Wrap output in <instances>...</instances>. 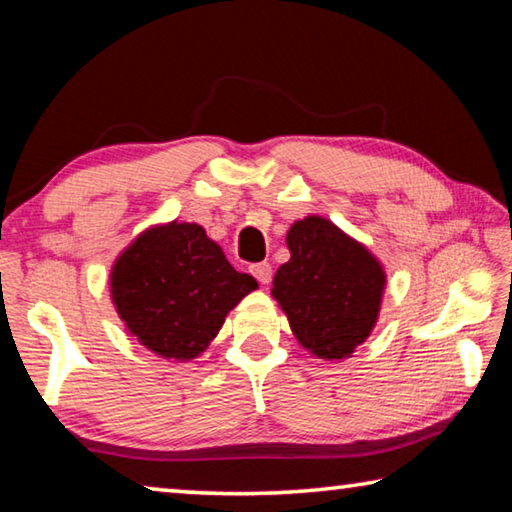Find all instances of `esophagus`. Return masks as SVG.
Wrapping results in <instances>:
<instances>
[{
    "instance_id": "esophagus-1",
    "label": "esophagus",
    "mask_w": 512,
    "mask_h": 512,
    "mask_svg": "<svg viewBox=\"0 0 512 512\" xmlns=\"http://www.w3.org/2000/svg\"><path fill=\"white\" fill-rule=\"evenodd\" d=\"M250 273L257 277L259 284H268V282H271V277H273V268L268 262H259V264L250 266Z\"/></svg>"
}]
</instances>
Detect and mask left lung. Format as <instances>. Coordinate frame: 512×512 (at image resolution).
<instances>
[{"label": "left lung", "mask_w": 512, "mask_h": 512, "mask_svg": "<svg viewBox=\"0 0 512 512\" xmlns=\"http://www.w3.org/2000/svg\"><path fill=\"white\" fill-rule=\"evenodd\" d=\"M287 246L291 257L277 268L271 296L293 336L311 357L350 359L379 320L388 284L384 264L318 214L291 225Z\"/></svg>", "instance_id": "left-lung-1"}]
</instances>
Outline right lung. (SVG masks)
Here are the masks:
<instances>
[{
  "mask_svg": "<svg viewBox=\"0 0 512 512\" xmlns=\"http://www.w3.org/2000/svg\"><path fill=\"white\" fill-rule=\"evenodd\" d=\"M259 287L198 223L142 230L110 266V300L126 332L155 357L187 363L210 348L225 316Z\"/></svg>",
  "mask_w": 512,
  "mask_h": 512,
  "instance_id": "1",
  "label": "right lung"
}]
</instances>
